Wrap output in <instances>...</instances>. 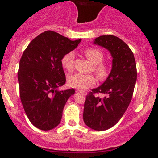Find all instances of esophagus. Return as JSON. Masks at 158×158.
<instances>
[{"label": "esophagus", "instance_id": "34e87169", "mask_svg": "<svg viewBox=\"0 0 158 158\" xmlns=\"http://www.w3.org/2000/svg\"><path fill=\"white\" fill-rule=\"evenodd\" d=\"M76 92H78V93H82V94H83V95H86V93H85V92H84V91L80 90V89H76Z\"/></svg>", "mask_w": 158, "mask_h": 158}]
</instances>
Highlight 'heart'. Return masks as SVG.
<instances>
[{
    "instance_id": "obj_1",
    "label": "heart",
    "mask_w": 158,
    "mask_h": 158,
    "mask_svg": "<svg viewBox=\"0 0 158 158\" xmlns=\"http://www.w3.org/2000/svg\"><path fill=\"white\" fill-rule=\"evenodd\" d=\"M85 55L89 61L94 64L93 70L100 79H104L109 76L110 67L108 64L102 63L104 53L99 49L95 47H88L84 51ZM74 52L73 51L66 52L62 56L61 65L65 69L71 72L73 69ZM96 78L92 74L75 73L68 77L67 82L69 86L77 89H87L95 83Z\"/></svg>"
}]
</instances>
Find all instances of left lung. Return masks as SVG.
<instances>
[{
  "label": "left lung",
  "instance_id": "1",
  "mask_svg": "<svg viewBox=\"0 0 158 158\" xmlns=\"http://www.w3.org/2000/svg\"><path fill=\"white\" fill-rule=\"evenodd\" d=\"M94 43L110 51L112 69L104 83L86 95L83 120L90 128L105 131L117 124L128 109L137 80V67L133 52L120 38L104 35ZM99 93L106 95L101 98L97 95Z\"/></svg>",
  "mask_w": 158,
  "mask_h": 158
}]
</instances>
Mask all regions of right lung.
Wrapping results in <instances>:
<instances>
[{
  "instance_id": "obj_1",
  "label": "right lung",
  "mask_w": 158,
  "mask_h": 158,
  "mask_svg": "<svg viewBox=\"0 0 158 158\" xmlns=\"http://www.w3.org/2000/svg\"><path fill=\"white\" fill-rule=\"evenodd\" d=\"M80 41L47 30L23 51L17 73L20 96L27 116L36 128L48 131L60 123L63 108L75 93L74 89L56 90L66 83L61 58Z\"/></svg>"
}]
</instances>
